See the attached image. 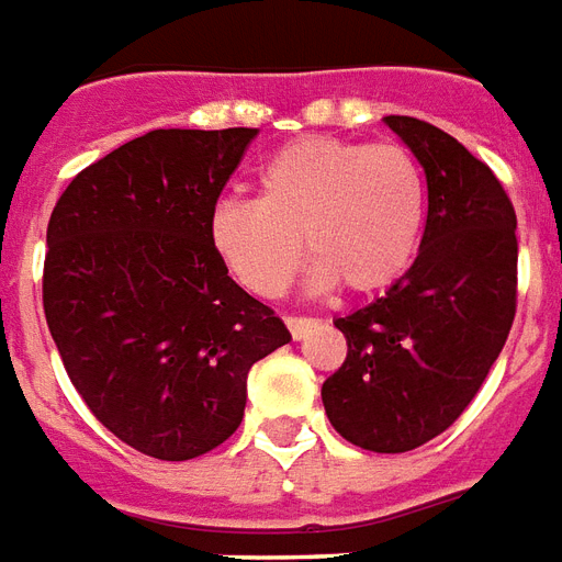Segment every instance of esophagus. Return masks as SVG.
Here are the masks:
<instances>
[{"instance_id": "34e87169", "label": "esophagus", "mask_w": 562, "mask_h": 562, "mask_svg": "<svg viewBox=\"0 0 562 562\" xmlns=\"http://www.w3.org/2000/svg\"><path fill=\"white\" fill-rule=\"evenodd\" d=\"M286 327H290V334H293V339H302V336H307L310 330L316 327V318L286 316Z\"/></svg>"}]
</instances>
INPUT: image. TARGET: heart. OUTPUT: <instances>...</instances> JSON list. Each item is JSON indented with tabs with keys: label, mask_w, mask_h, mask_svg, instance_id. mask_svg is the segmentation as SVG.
<instances>
[{
	"label": "heart",
	"mask_w": 562,
	"mask_h": 562,
	"mask_svg": "<svg viewBox=\"0 0 562 562\" xmlns=\"http://www.w3.org/2000/svg\"><path fill=\"white\" fill-rule=\"evenodd\" d=\"M426 223V179L403 145L307 136L281 147L258 173V196L223 200L209 237L237 284L278 299L316 260L310 284L368 295L412 267Z\"/></svg>",
	"instance_id": "b5f03b06"
}]
</instances>
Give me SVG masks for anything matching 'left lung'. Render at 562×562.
Here are the masks:
<instances>
[{"label":"left lung","instance_id":"1","mask_svg":"<svg viewBox=\"0 0 562 562\" xmlns=\"http://www.w3.org/2000/svg\"><path fill=\"white\" fill-rule=\"evenodd\" d=\"M426 173L415 263L385 295L336 318L348 339L322 403L345 441L408 452L450 429L505 348L516 316V211L461 142L408 115H385Z\"/></svg>","mask_w":562,"mask_h":562}]
</instances>
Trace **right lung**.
I'll list each match as a JSON object with an SVG mask.
<instances>
[{
	"mask_svg": "<svg viewBox=\"0 0 562 562\" xmlns=\"http://www.w3.org/2000/svg\"><path fill=\"white\" fill-rule=\"evenodd\" d=\"M252 127L150 130L71 179L48 220L43 310L89 412L133 450L188 461L244 420L249 368L290 342L209 237Z\"/></svg>",
	"mask_w": 562,
	"mask_h": 562,
	"instance_id": "add662e5",
	"label": "right lung"
}]
</instances>
